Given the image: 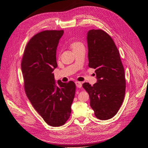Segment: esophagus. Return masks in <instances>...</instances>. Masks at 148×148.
Wrapping results in <instances>:
<instances>
[{"label":"esophagus","mask_w":148,"mask_h":148,"mask_svg":"<svg viewBox=\"0 0 148 148\" xmlns=\"http://www.w3.org/2000/svg\"><path fill=\"white\" fill-rule=\"evenodd\" d=\"M75 85H76L77 88H82V83H81V82L76 81V82H75Z\"/></svg>","instance_id":"esophagus-1"}]
</instances>
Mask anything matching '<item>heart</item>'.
<instances>
[{
    "label": "heart",
    "mask_w": 148,
    "mask_h": 148,
    "mask_svg": "<svg viewBox=\"0 0 148 148\" xmlns=\"http://www.w3.org/2000/svg\"><path fill=\"white\" fill-rule=\"evenodd\" d=\"M82 44L80 43V42H73L71 44V45H70V47H71V48L72 49L77 47H78L79 45H81Z\"/></svg>",
    "instance_id": "b5f03b06"
}]
</instances>
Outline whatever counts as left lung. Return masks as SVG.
<instances>
[{
  "label": "left lung",
  "mask_w": 148,
  "mask_h": 148,
  "mask_svg": "<svg viewBox=\"0 0 148 148\" xmlns=\"http://www.w3.org/2000/svg\"><path fill=\"white\" fill-rule=\"evenodd\" d=\"M89 67L95 69L97 82L83 84L89 95L90 106L101 120L112 118L125 97V73L119 51L104 30L92 29L87 34Z\"/></svg>",
  "instance_id": "obj_1"
}]
</instances>
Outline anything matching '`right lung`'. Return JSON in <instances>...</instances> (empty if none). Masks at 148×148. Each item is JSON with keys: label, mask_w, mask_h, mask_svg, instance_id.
Listing matches in <instances>:
<instances>
[{"label": "right lung", "mask_w": 148, "mask_h": 148, "mask_svg": "<svg viewBox=\"0 0 148 148\" xmlns=\"http://www.w3.org/2000/svg\"><path fill=\"white\" fill-rule=\"evenodd\" d=\"M64 30H45L28 42L21 61L26 95L36 112L51 127L63 125L71 113L75 84L56 83V50Z\"/></svg>", "instance_id": "add662e5"}]
</instances>
